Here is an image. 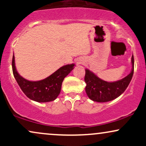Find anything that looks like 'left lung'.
<instances>
[{
  "mask_svg": "<svg viewBox=\"0 0 146 146\" xmlns=\"http://www.w3.org/2000/svg\"><path fill=\"white\" fill-rule=\"evenodd\" d=\"M132 71L121 80L114 82L104 81L93 72L86 69L84 81L86 84V93L90 100L98 102H106L118 98L125 91L131 81L134 73V57L132 56Z\"/></svg>",
  "mask_w": 146,
  "mask_h": 146,
  "instance_id": "left-lung-1",
  "label": "left lung"
}]
</instances>
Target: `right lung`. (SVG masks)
<instances>
[{
  "label": "right lung",
  "mask_w": 146,
  "mask_h": 146,
  "mask_svg": "<svg viewBox=\"0 0 146 146\" xmlns=\"http://www.w3.org/2000/svg\"><path fill=\"white\" fill-rule=\"evenodd\" d=\"M13 74L21 90L30 100L38 102H48L55 100L59 95L62 84L66 75L74 68V64L62 66L50 76L40 81H29L21 76L15 66V58H12Z\"/></svg>",
  "instance_id": "1"
}]
</instances>
